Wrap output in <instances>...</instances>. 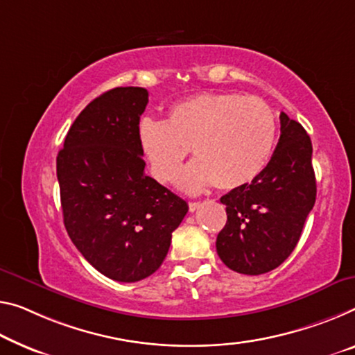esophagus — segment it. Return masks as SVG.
<instances>
[{
  "label": "esophagus",
  "mask_w": 355,
  "mask_h": 355,
  "mask_svg": "<svg viewBox=\"0 0 355 355\" xmlns=\"http://www.w3.org/2000/svg\"><path fill=\"white\" fill-rule=\"evenodd\" d=\"M200 208V203H198V201H190V203H189V209L190 211H196V209H198Z\"/></svg>",
  "instance_id": "34e87169"
}]
</instances>
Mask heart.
I'll list each match as a JSON object with an SVG mask.
<instances>
[{
  "label": "heart",
  "instance_id": "obj_1",
  "mask_svg": "<svg viewBox=\"0 0 355 355\" xmlns=\"http://www.w3.org/2000/svg\"><path fill=\"white\" fill-rule=\"evenodd\" d=\"M276 135L268 103L238 94L193 95L174 103L165 122L144 117L136 127L141 154L162 184L176 179L189 147L198 157L178 181L189 193L212 184L234 190L252 182L271 160Z\"/></svg>",
  "mask_w": 355,
  "mask_h": 355
}]
</instances>
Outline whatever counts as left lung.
Returning a JSON list of instances; mask_svg holds the SVG:
<instances>
[{"instance_id":"1","label":"left lung","mask_w":355,"mask_h":355,"mask_svg":"<svg viewBox=\"0 0 355 355\" xmlns=\"http://www.w3.org/2000/svg\"><path fill=\"white\" fill-rule=\"evenodd\" d=\"M281 136L257 179L220 198L227 223L216 249L228 268L257 276L279 266L295 249L315 203L313 144L302 125L281 112Z\"/></svg>"}]
</instances>
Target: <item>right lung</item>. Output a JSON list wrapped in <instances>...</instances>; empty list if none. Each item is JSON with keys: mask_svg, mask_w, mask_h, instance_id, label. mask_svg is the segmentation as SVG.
<instances>
[{"mask_svg": "<svg viewBox=\"0 0 355 355\" xmlns=\"http://www.w3.org/2000/svg\"><path fill=\"white\" fill-rule=\"evenodd\" d=\"M143 87H116L85 106L57 155L71 241L109 279L136 282L160 268L189 205L144 174L136 127Z\"/></svg>", "mask_w": 355, "mask_h": 355, "instance_id": "right-lung-1", "label": "right lung"}]
</instances>
